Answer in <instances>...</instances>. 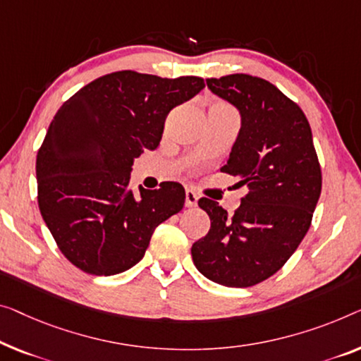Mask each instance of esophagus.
<instances>
[{"label":"esophagus","instance_id":"34e87169","mask_svg":"<svg viewBox=\"0 0 361 361\" xmlns=\"http://www.w3.org/2000/svg\"><path fill=\"white\" fill-rule=\"evenodd\" d=\"M197 195L192 190H186V201H185V204H186V207H195L196 204H197Z\"/></svg>","mask_w":361,"mask_h":361}]
</instances>
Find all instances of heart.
Returning a JSON list of instances; mask_svg holds the SVG:
<instances>
[{"label":"heart","instance_id":"b5f03b06","mask_svg":"<svg viewBox=\"0 0 361 361\" xmlns=\"http://www.w3.org/2000/svg\"><path fill=\"white\" fill-rule=\"evenodd\" d=\"M219 105H224V106H227V109H230V106H228V105H225V104H219Z\"/></svg>","mask_w":361,"mask_h":361}]
</instances>
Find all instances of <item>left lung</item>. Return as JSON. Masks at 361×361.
<instances>
[{
    "instance_id": "1",
    "label": "left lung",
    "mask_w": 361,
    "mask_h": 361,
    "mask_svg": "<svg viewBox=\"0 0 361 361\" xmlns=\"http://www.w3.org/2000/svg\"><path fill=\"white\" fill-rule=\"evenodd\" d=\"M206 82L240 111L238 137L220 170L250 192L233 215L199 199L211 228L192 245V261L215 283L252 287L274 276L305 238L321 195V166L305 113L276 85L250 74Z\"/></svg>"
}]
</instances>
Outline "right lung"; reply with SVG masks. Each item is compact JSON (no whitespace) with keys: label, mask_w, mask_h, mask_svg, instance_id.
I'll list each match as a JSON object with an SVG mask.
<instances>
[{"label":"right lung","mask_w":361,"mask_h":361,"mask_svg":"<svg viewBox=\"0 0 361 361\" xmlns=\"http://www.w3.org/2000/svg\"><path fill=\"white\" fill-rule=\"evenodd\" d=\"M206 87L202 78L106 74L64 102L37 154L39 209L69 262L115 276L144 257L150 236L185 206V188L164 181L133 192L134 159L157 149L165 118Z\"/></svg>","instance_id":"add662e5"}]
</instances>
